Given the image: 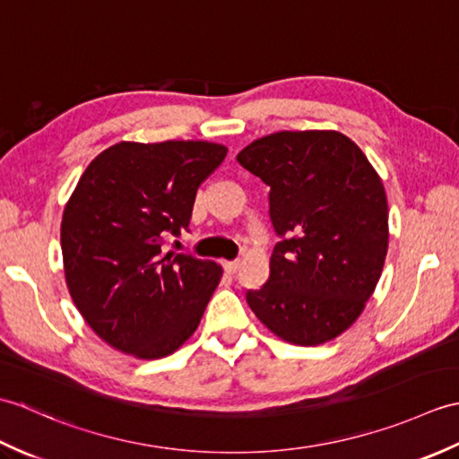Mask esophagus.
<instances>
[{
  "label": "esophagus",
  "instance_id": "obj_1",
  "mask_svg": "<svg viewBox=\"0 0 459 459\" xmlns=\"http://www.w3.org/2000/svg\"><path fill=\"white\" fill-rule=\"evenodd\" d=\"M222 266H224V270L229 272V274H235V272L240 268V262L238 260H227V262H222Z\"/></svg>",
  "mask_w": 459,
  "mask_h": 459
}]
</instances>
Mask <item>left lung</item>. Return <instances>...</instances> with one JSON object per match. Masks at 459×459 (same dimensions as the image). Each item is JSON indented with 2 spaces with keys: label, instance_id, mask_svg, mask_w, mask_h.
I'll use <instances>...</instances> for the list:
<instances>
[{
  "label": "left lung",
  "instance_id": "1",
  "mask_svg": "<svg viewBox=\"0 0 459 459\" xmlns=\"http://www.w3.org/2000/svg\"><path fill=\"white\" fill-rule=\"evenodd\" d=\"M237 160L270 187L278 237L270 278L248 290V306L290 343H325L360 316L383 272V183L355 142L329 130L272 134Z\"/></svg>",
  "mask_w": 459,
  "mask_h": 459
}]
</instances>
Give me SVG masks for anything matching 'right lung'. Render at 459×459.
<instances>
[{
    "label": "right lung",
    "mask_w": 459,
    "mask_h": 459,
    "mask_svg": "<svg viewBox=\"0 0 459 459\" xmlns=\"http://www.w3.org/2000/svg\"><path fill=\"white\" fill-rule=\"evenodd\" d=\"M224 155L209 142H120L82 173L61 224L65 276L108 345L160 359L197 329L222 270L165 245L189 230L199 185Z\"/></svg>",
    "instance_id": "add662e5"
}]
</instances>
